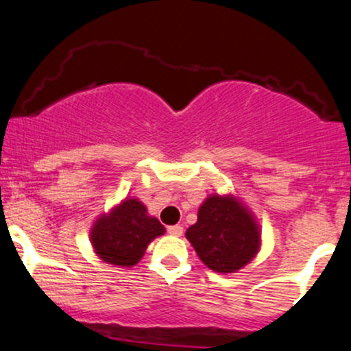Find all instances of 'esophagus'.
I'll list each match as a JSON object with an SVG mask.
<instances>
[{
	"mask_svg": "<svg viewBox=\"0 0 351 351\" xmlns=\"http://www.w3.org/2000/svg\"><path fill=\"white\" fill-rule=\"evenodd\" d=\"M168 234L181 236V234H183V226H180V224H175V226H168Z\"/></svg>",
	"mask_w": 351,
	"mask_h": 351,
	"instance_id": "34e87169",
	"label": "esophagus"
}]
</instances>
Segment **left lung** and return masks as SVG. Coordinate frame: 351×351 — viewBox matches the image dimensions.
Here are the masks:
<instances>
[{"instance_id": "obj_1", "label": "left lung", "mask_w": 351, "mask_h": 351, "mask_svg": "<svg viewBox=\"0 0 351 351\" xmlns=\"http://www.w3.org/2000/svg\"><path fill=\"white\" fill-rule=\"evenodd\" d=\"M186 239L211 271L231 274L259 252L261 229L256 217L232 195H211L198 209V221Z\"/></svg>"}]
</instances>
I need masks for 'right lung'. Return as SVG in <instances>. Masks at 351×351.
<instances>
[{
	"label": "right lung",
	"instance_id": "add662e5",
	"mask_svg": "<svg viewBox=\"0 0 351 351\" xmlns=\"http://www.w3.org/2000/svg\"><path fill=\"white\" fill-rule=\"evenodd\" d=\"M162 234L165 226L156 217L148 216L142 201L125 198L95 221L90 243L104 263L132 267L142 259L148 244Z\"/></svg>",
	"mask_w": 351,
	"mask_h": 351
}]
</instances>
